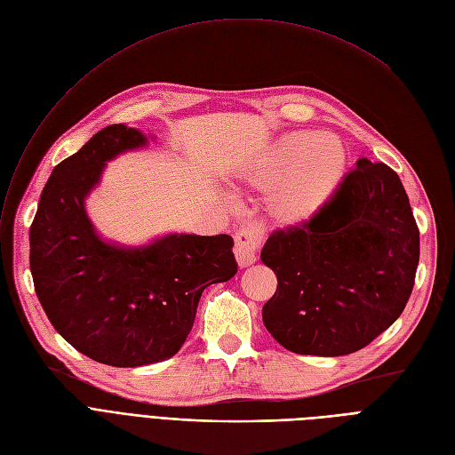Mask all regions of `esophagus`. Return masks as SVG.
I'll use <instances>...</instances> for the list:
<instances>
[{"label":"esophagus","instance_id":"1","mask_svg":"<svg viewBox=\"0 0 455 455\" xmlns=\"http://www.w3.org/2000/svg\"><path fill=\"white\" fill-rule=\"evenodd\" d=\"M265 241V228L263 224H259L255 220L246 222L244 226L239 228V231L235 233V257L236 263H239L241 268L250 267L255 263L257 250L261 248Z\"/></svg>","mask_w":455,"mask_h":455}]
</instances>
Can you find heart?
Here are the masks:
<instances>
[{"label":"heart","mask_w":455,"mask_h":455,"mask_svg":"<svg viewBox=\"0 0 455 455\" xmlns=\"http://www.w3.org/2000/svg\"><path fill=\"white\" fill-rule=\"evenodd\" d=\"M346 154L330 133L298 132L279 140L250 181L272 190L268 211L281 226L306 224L330 204L344 176Z\"/></svg>","instance_id":"b5f03b06"}]
</instances>
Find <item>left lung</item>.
<instances>
[{"label":"left lung","mask_w":455,"mask_h":455,"mask_svg":"<svg viewBox=\"0 0 455 455\" xmlns=\"http://www.w3.org/2000/svg\"><path fill=\"white\" fill-rule=\"evenodd\" d=\"M419 257L420 231L398 174L359 159L315 219L268 236L261 261L277 289L263 307L265 328L294 354H354L402 315Z\"/></svg>","instance_id":"left-lung-1"}]
</instances>
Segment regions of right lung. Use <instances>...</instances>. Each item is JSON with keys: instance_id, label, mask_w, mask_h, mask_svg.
<instances>
[{"instance_id": "right-lung-1", "label": "right lung", "mask_w": 455, "mask_h": 455, "mask_svg": "<svg viewBox=\"0 0 455 455\" xmlns=\"http://www.w3.org/2000/svg\"><path fill=\"white\" fill-rule=\"evenodd\" d=\"M144 144L139 129L103 127L53 168L29 229L33 283L53 328L86 357L122 369L176 355L202 292L236 274L229 235H168L144 248L96 235L84 196L105 161Z\"/></svg>"}]
</instances>
